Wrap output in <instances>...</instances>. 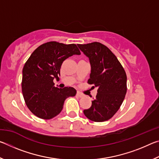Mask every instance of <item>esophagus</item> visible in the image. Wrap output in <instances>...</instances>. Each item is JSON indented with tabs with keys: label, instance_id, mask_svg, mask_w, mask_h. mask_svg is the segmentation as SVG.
Returning a JSON list of instances; mask_svg holds the SVG:
<instances>
[{
	"label": "esophagus",
	"instance_id": "obj_1",
	"mask_svg": "<svg viewBox=\"0 0 159 159\" xmlns=\"http://www.w3.org/2000/svg\"><path fill=\"white\" fill-rule=\"evenodd\" d=\"M76 95H77L78 97H79V98H83V97L84 96V95H83V94H81V93H80V92H77V93H76Z\"/></svg>",
	"mask_w": 159,
	"mask_h": 159
}]
</instances>
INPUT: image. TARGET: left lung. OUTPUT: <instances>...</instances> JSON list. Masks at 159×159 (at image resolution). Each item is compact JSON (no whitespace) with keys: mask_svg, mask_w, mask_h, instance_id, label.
<instances>
[{"mask_svg":"<svg viewBox=\"0 0 159 159\" xmlns=\"http://www.w3.org/2000/svg\"><path fill=\"white\" fill-rule=\"evenodd\" d=\"M78 46L90 60L91 72L88 83L98 88L92 105L83 113L93 121H105L117 112L125 98V71L114 54L100 43L78 44Z\"/></svg>","mask_w":159,"mask_h":159,"instance_id":"1","label":"left lung"}]
</instances>
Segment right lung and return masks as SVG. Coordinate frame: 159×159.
Returning <instances> with one entry per match:
<instances>
[{"label": "right lung", "mask_w": 159, "mask_h": 159, "mask_svg": "<svg viewBox=\"0 0 159 159\" xmlns=\"http://www.w3.org/2000/svg\"><path fill=\"white\" fill-rule=\"evenodd\" d=\"M74 55H80L76 44L51 41L40 45L26 61L22 70L21 90L29 109L42 119H51L63 109L69 97L76 95L72 87H55L63 61Z\"/></svg>", "instance_id": "1"}]
</instances>
